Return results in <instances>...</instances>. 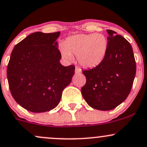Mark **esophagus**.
Here are the masks:
<instances>
[{"label":"esophagus","instance_id":"1","mask_svg":"<svg viewBox=\"0 0 147 147\" xmlns=\"http://www.w3.org/2000/svg\"><path fill=\"white\" fill-rule=\"evenodd\" d=\"M81 72V70L79 67H76L75 68V73L76 74H80Z\"/></svg>","mask_w":147,"mask_h":147}]
</instances>
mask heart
Wrapping results in <instances>:
<instances>
[{
  "mask_svg": "<svg viewBox=\"0 0 147 147\" xmlns=\"http://www.w3.org/2000/svg\"><path fill=\"white\" fill-rule=\"evenodd\" d=\"M108 49V41L101 33L71 35L66 39L61 47L64 59L71 60L77 55L79 64L86 68L97 67L105 59Z\"/></svg>",
  "mask_w": 147,
  "mask_h": 147,
  "instance_id": "1",
  "label": "heart"
}]
</instances>
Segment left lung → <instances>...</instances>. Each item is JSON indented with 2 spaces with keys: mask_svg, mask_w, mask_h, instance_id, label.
<instances>
[{
  "mask_svg": "<svg viewBox=\"0 0 147 147\" xmlns=\"http://www.w3.org/2000/svg\"><path fill=\"white\" fill-rule=\"evenodd\" d=\"M108 49L99 66L84 70L86 83L81 94L94 109L108 111L116 108L130 93L136 76L133 49L126 39L107 30Z\"/></svg>",
  "mask_w": 147,
  "mask_h": 147,
  "instance_id": "left-lung-1",
  "label": "left lung"
}]
</instances>
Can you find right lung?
Returning <instances> with one entry per match:
<instances>
[{
    "label": "right lung",
    "instance_id": "1",
    "mask_svg": "<svg viewBox=\"0 0 147 147\" xmlns=\"http://www.w3.org/2000/svg\"><path fill=\"white\" fill-rule=\"evenodd\" d=\"M60 32H35L12 51L7 76L12 96L31 112L50 111L57 106L62 92L71 82L75 67L63 66L57 39Z\"/></svg>",
    "mask_w": 147,
    "mask_h": 147
}]
</instances>
